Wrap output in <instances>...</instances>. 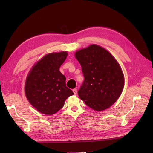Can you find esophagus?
<instances>
[{
	"label": "esophagus",
	"instance_id": "esophagus-1",
	"mask_svg": "<svg viewBox=\"0 0 153 153\" xmlns=\"http://www.w3.org/2000/svg\"><path fill=\"white\" fill-rule=\"evenodd\" d=\"M72 91H73V92H74V95H76V94H77V89H74L73 90H72Z\"/></svg>",
	"mask_w": 153,
	"mask_h": 153
}]
</instances>
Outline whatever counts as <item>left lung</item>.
<instances>
[{
	"instance_id": "8db88e82",
	"label": "left lung",
	"mask_w": 153,
	"mask_h": 153,
	"mask_svg": "<svg viewBox=\"0 0 153 153\" xmlns=\"http://www.w3.org/2000/svg\"><path fill=\"white\" fill-rule=\"evenodd\" d=\"M74 55L84 76L79 97L95 111L108 108L121 95L125 84L118 61L105 48L95 44L77 51Z\"/></svg>"
}]
</instances>
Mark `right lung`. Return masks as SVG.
Here are the masks:
<instances>
[{
	"instance_id": "right-lung-1",
	"label": "right lung",
	"mask_w": 153,
	"mask_h": 153,
	"mask_svg": "<svg viewBox=\"0 0 153 153\" xmlns=\"http://www.w3.org/2000/svg\"><path fill=\"white\" fill-rule=\"evenodd\" d=\"M67 51L47 54L36 62L27 75L25 93L29 103L39 113L53 115L74 93L66 86V77L59 68Z\"/></svg>"
}]
</instances>
